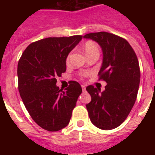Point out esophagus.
<instances>
[{
    "mask_svg": "<svg viewBox=\"0 0 155 155\" xmlns=\"http://www.w3.org/2000/svg\"><path fill=\"white\" fill-rule=\"evenodd\" d=\"M81 87H82V91H85V89H86V87H85V85H84V84H82V85H81Z\"/></svg>",
    "mask_w": 155,
    "mask_h": 155,
    "instance_id": "obj_1",
    "label": "esophagus"
}]
</instances>
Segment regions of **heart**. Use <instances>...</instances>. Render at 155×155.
Masks as SVG:
<instances>
[{
    "mask_svg": "<svg viewBox=\"0 0 155 155\" xmlns=\"http://www.w3.org/2000/svg\"><path fill=\"white\" fill-rule=\"evenodd\" d=\"M83 50H84V53L86 54L88 57L91 56V55H93V54H100L99 47H98V45L94 43V41H86L84 44V45H83ZM68 60H69V58H67V61Z\"/></svg>",
    "mask_w": 155,
    "mask_h": 155,
    "instance_id": "heart-1",
    "label": "heart"
}]
</instances>
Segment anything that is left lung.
Masks as SVG:
<instances>
[{
  "mask_svg": "<svg viewBox=\"0 0 155 155\" xmlns=\"http://www.w3.org/2000/svg\"><path fill=\"white\" fill-rule=\"evenodd\" d=\"M100 45L103 62L100 80L107 84L104 91L93 85L86 87L91 101L86 104L92 124L104 130H113L125 120L135 103L140 81L139 61L133 48L122 37L109 32L84 35Z\"/></svg>",
  "mask_w": 155,
  "mask_h": 155,
  "instance_id": "obj_1",
  "label": "left lung"
}]
</instances>
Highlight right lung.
Masks as SVG:
<instances>
[{
	"label": "right lung",
	"instance_id": "add662e5",
	"mask_svg": "<svg viewBox=\"0 0 155 155\" xmlns=\"http://www.w3.org/2000/svg\"><path fill=\"white\" fill-rule=\"evenodd\" d=\"M81 35L49 37L29 45L18 62V89L26 110L35 123L48 131L66 127L82 92L81 84L70 81L66 91L56 78L66 71L68 54Z\"/></svg>",
	"mask_w": 155,
	"mask_h": 155
}]
</instances>
